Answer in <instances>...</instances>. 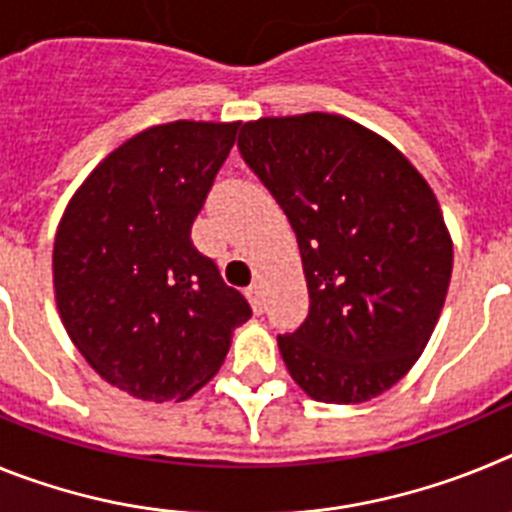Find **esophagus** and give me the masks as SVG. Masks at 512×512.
<instances>
[{
  "label": "esophagus",
  "mask_w": 512,
  "mask_h": 512,
  "mask_svg": "<svg viewBox=\"0 0 512 512\" xmlns=\"http://www.w3.org/2000/svg\"><path fill=\"white\" fill-rule=\"evenodd\" d=\"M246 297H248V302H251L253 312L259 315V312L264 310V295H261V287H259V284H251V287L246 289Z\"/></svg>",
  "instance_id": "esophagus-1"
}]
</instances>
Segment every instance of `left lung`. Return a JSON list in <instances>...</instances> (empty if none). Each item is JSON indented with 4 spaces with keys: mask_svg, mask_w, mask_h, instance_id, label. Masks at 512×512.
Returning a JSON list of instances; mask_svg holds the SVG:
<instances>
[{
    "mask_svg": "<svg viewBox=\"0 0 512 512\" xmlns=\"http://www.w3.org/2000/svg\"><path fill=\"white\" fill-rule=\"evenodd\" d=\"M241 156L297 235L310 312L277 336L318 402L382 395L423 354L454 246L436 194L392 143L328 112L246 122Z\"/></svg>",
    "mask_w": 512,
    "mask_h": 512,
    "instance_id": "1",
    "label": "left lung"
}]
</instances>
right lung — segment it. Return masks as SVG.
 I'll list each match as a JSON object with an SVG mask.
<instances>
[{
	"instance_id": "1",
	"label": "right lung",
	"mask_w": 512,
	"mask_h": 512,
	"mask_svg": "<svg viewBox=\"0 0 512 512\" xmlns=\"http://www.w3.org/2000/svg\"><path fill=\"white\" fill-rule=\"evenodd\" d=\"M241 122L176 120L133 135L84 179L53 243L63 328L94 372L130 397L187 400L251 318L192 243Z\"/></svg>"
}]
</instances>
